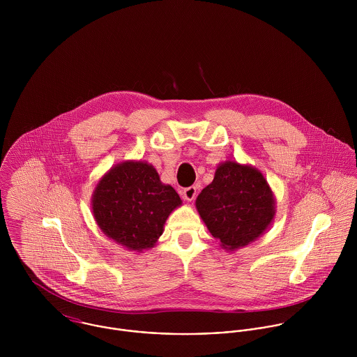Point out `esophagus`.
<instances>
[{
	"label": "esophagus",
	"instance_id": "obj_1",
	"mask_svg": "<svg viewBox=\"0 0 357 357\" xmlns=\"http://www.w3.org/2000/svg\"><path fill=\"white\" fill-rule=\"evenodd\" d=\"M197 194H198V191H197V187H188V188H185L184 191H183V197H184V199L185 201H188V202H192L195 198H197Z\"/></svg>",
	"mask_w": 357,
	"mask_h": 357
}]
</instances>
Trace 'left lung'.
<instances>
[{
	"mask_svg": "<svg viewBox=\"0 0 357 357\" xmlns=\"http://www.w3.org/2000/svg\"><path fill=\"white\" fill-rule=\"evenodd\" d=\"M195 206L208 232L229 252L258 239L276 214V199L264 174L231 159L217 166Z\"/></svg>",
	"mask_w": 357,
	"mask_h": 357,
	"instance_id": "1",
	"label": "left lung"
}]
</instances>
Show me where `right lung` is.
I'll return each mask as SVG.
<instances>
[{"mask_svg":"<svg viewBox=\"0 0 357 357\" xmlns=\"http://www.w3.org/2000/svg\"><path fill=\"white\" fill-rule=\"evenodd\" d=\"M92 213L102 234L130 252L155 246L170 213L181 206L146 160H123L104 173L92 194Z\"/></svg>","mask_w":357,"mask_h":357,"instance_id":"obj_1","label":"right lung"}]
</instances>
